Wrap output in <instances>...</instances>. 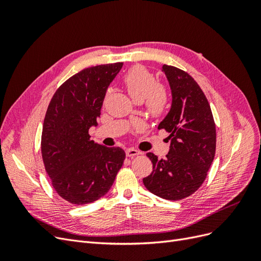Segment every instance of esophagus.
I'll return each instance as SVG.
<instances>
[{
  "mask_svg": "<svg viewBox=\"0 0 261 261\" xmlns=\"http://www.w3.org/2000/svg\"><path fill=\"white\" fill-rule=\"evenodd\" d=\"M140 154V152L139 151H137L136 149H133V148H129V149H127L126 150V155H127L128 158H134V156H136V155H139Z\"/></svg>",
  "mask_w": 261,
  "mask_h": 261,
  "instance_id": "1",
  "label": "esophagus"
}]
</instances>
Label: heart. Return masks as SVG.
Wrapping results in <instances>:
<instances>
[{"mask_svg": "<svg viewBox=\"0 0 261 261\" xmlns=\"http://www.w3.org/2000/svg\"><path fill=\"white\" fill-rule=\"evenodd\" d=\"M123 84L130 98L141 103L145 102L147 114L152 118H160L168 112L170 98L167 88L156 84L152 73L140 65L133 66L123 77Z\"/></svg>", "mask_w": 261, "mask_h": 261, "instance_id": "b5f03b06", "label": "heart"}]
</instances>
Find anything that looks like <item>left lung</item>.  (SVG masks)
I'll return each instance as SVG.
<instances>
[{"mask_svg":"<svg viewBox=\"0 0 261 261\" xmlns=\"http://www.w3.org/2000/svg\"><path fill=\"white\" fill-rule=\"evenodd\" d=\"M162 72L171 87L172 106L158 129L170 134V151L161 160L147 153L153 170L143 181L155 196L180 200L194 194L207 177L216 153V124L206 96L191 75L165 64Z\"/></svg>","mask_w":261,"mask_h":261,"instance_id":"1","label":"left lung"}]
</instances>
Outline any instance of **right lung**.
I'll return each mask as SVG.
<instances>
[{"label": "right lung", "mask_w": 261, "mask_h": 261, "mask_svg": "<svg viewBox=\"0 0 261 261\" xmlns=\"http://www.w3.org/2000/svg\"><path fill=\"white\" fill-rule=\"evenodd\" d=\"M122 62L85 68L63 83L46 110L41 154L55 192L73 204L105 196L125 160L120 147L108 148L90 139L109 85Z\"/></svg>", "instance_id": "add662e5"}]
</instances>
